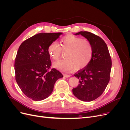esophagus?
Returning a JSON list of instances; mask_svg holds the SVG:
<instances>
[{
    "mask_svg": "<svg viewBox=\"0 0 130 130\" xmlns=\"http://www.w3.org/2000/svg\"><path fill=\"white\" fill-rule=\"evenodd\" d=\"M63 76L66 77H69L70 76V75L69 74H63Z\"/></svg>",
    "mask_w": 130,
    "mask_h": 130,
    "instance_id": "obj_1",
    "label": "esophagus"
}]
</instances>
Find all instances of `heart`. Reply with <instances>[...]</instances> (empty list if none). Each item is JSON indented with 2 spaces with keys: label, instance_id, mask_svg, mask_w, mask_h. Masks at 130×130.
<instances>
[{
  "label": "heart",
  "instance_id": "1",
  "mask_svg": "<svg viewBox=\"0 0 130 130\" xmlns=\"http://www.w3.org/2000/svg\"><path fill=\"white\" fill-rule=\"evenodd\" d=\"M60 46L56 41L52 42L48 47V53L54 60L60 58L61 52L66 53L65 60L53 63V67L63 72L80 70L87 67L93 56V46L88 40L69 34L60 40Z\"/></svg>",
  "mask_w": 130,
  "mask_h": 130
}]
</instances>
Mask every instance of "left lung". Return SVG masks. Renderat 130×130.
Wrapping results in <instances>:
<instances>
[{"mask_svg":"<svg viewBox=\"0 0 130 130\" xmlns=\"http://www.w3.org/2000/svg\"><path fill=\"white\" fill-rule=\"evenodd\" d=\"M81 35L91 43L93 56L89 64L74 76L79 80L77 87L73 93L77 99L91 101L99 97L107 87L112 67L111 58L107 46L100 37L88 31H80L74 34Z\"/></svg>","mask_w":130,"mask_h":130,"instance_id":"8db88e82","label":"left lung"}]
</instances>
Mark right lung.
I'll return each instance as SVG.
<instances>
[{
    "label": "right lung",
    "instance_id": "obj_1",
    "mask_svg": "<svg viewBox=\"0 0 130 130\" xmlns=\"http://www.w3.org/2000/svg\"><path fill=\"white\" fill-rule=\"evenodd\" d=\"M63 33H40L23 42L14 62L15 80L25 95L34 101L50 95L54 85L63 75L53 68L48 47Z\"/></svg>",
    "mask_w": 130,
    "mask_h": 130
}]
</instances>
